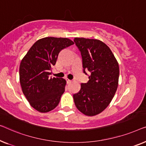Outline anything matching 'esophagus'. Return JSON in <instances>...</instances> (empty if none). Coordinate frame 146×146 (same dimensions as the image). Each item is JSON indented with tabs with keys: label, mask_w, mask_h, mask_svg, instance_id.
<instances>
[{
	"label": "esophagus",
	"mask_w": 146,
	"mask_h": 146,
	"mask_svg": "<svg viewBox=\"0 0 146 146\" xmlns=\"http://www.w3.org/2000/svg\"><path fill=\"white\" fill-rule=\"evenodd\" d=\"M66 81H67V83H71V80H69V79H66Z\"/></svg>",
	"instance_id": "1"
}]
</instances>
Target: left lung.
<instances>
[{"label":"left lung","instance_id":"left-lung-1","mask_svg":"<svg viewBox=\"0 0 146 146\" xmlns=\"http://www.w3.org/2000/svg\"><path fill=\"white\" fill-rule=\"evenodd\" d=\"M83 61V72L89 71V81L81 83L73 94L77 109L87 116L102 112L111 102L118 85L119 65L108 46L96 39L75 38Z\"/></svg>","mask_w":146,"mask_h":146}]
</instances>
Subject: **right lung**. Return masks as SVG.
Here are the masks:
<instances>
[{"instance_id":"add662e5","label":"right lung","mask_w":146,"mask_h":146,"mask_svg":"<svg viewBox=\"0 0 146 146\" xmlns=\"http://www.w3.org/2000/svg\"><path fill=\"white\" fill-rule=\"evenodd\" d=\"M73 44L69 38L46 37L35 42L22 59L19 75L22 92L40 112L51 111L60 101L66 81L50 75L59 52Z\"/></svg>"}]
</instances>
